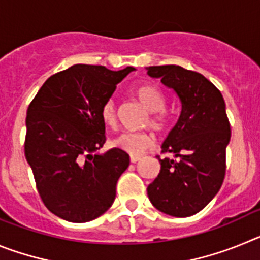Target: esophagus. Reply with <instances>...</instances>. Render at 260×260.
<instances>
[{
  "label": "esophagus",
  "instance_id": "esophagus-1",
  "mask_svg": "<svg viewBox=\"0 0 260 260\" xmlns=\"http://www.w3.org/2000/svg\"><path fill=\"white\" fill-rule=\"evenodd\" d=\"M139 160H141V157H139V156H130V161L132 162H137V161H139Z\"/></svg>",
  "mask_w": 260,
  "mask_h": 260
}]
</instances>
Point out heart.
I'll return each mask as SVG.
<instances>
[{
  "label": "heart",
  "mask_w": 260,
  "mask_h": 260,
  "mask_svg": "<svg viewBox=\"0 0 260 260\" xmlns=\"http://www.w3.org/2000/svg\"><path fill=\"white\" fill-rule=\"evenodd\" d=\"M134 96L139 104L148 112V118H146L144 125L150 126L152 130L157 133L164 132L167 127L168 119L162 112L165 107V98L162 92L152 84H142L134 89ZM100 117L105 126L116 127L117 126V108L113 99H108L102 105ZM114 147L122 150L123 152L132 156H139L150 150L153 144V138L150 133H123L112 142Z\"/></svg>",
  "instance_id": "1"
}]
</instances>
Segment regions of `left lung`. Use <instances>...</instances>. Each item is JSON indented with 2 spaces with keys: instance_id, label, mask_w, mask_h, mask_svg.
I'll list each match as a JSON object with an SVG mask.
<instances>
[{
  "instance_id": "obj_1",
  "label": "left lung",
  "mask_w": 260,
  "mask_h": 260,
  "mask_svg": "<svg viewBox=\"0 0 260 260\" xmlns=\"http://www.w3.org/2000/svg\"><path fill=\"white\" fill-rule=\"evenodd\" d=\"M151 78L173 89L180 99L177 123L162 143L160 173L148 185L153 207L167 215L187 217L203 210L222 185L225 151L231 141L225 102L221 92L197 71L181 66L147 68Z\"/></svg>"
}]
</instances>
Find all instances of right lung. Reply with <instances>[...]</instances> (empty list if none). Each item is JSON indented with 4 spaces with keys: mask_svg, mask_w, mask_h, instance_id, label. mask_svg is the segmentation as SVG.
<instances>
[{
    "mask_svg": "<svg viewBox=\"0 0 260 260\" xmlns=\"http://www.w3.org/2000/svg\"><path fill=\"white\" fill-rule=\"evenodd\" d=\"M135 69L112 71L78 65L52 75L27 109L24 155L45 207L70 222L107 212L130 157L119 148L104 153V102Z\"/></svg>",
    "mask_w": 260,
    "mask_h": 260,
    "instance_id": "1",
    "label": "right lung"
}]
</instances>
